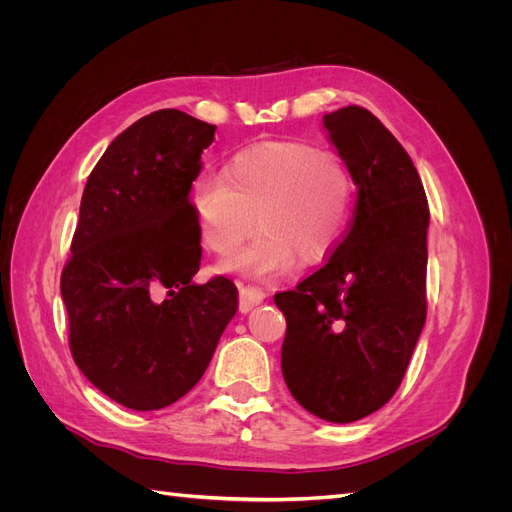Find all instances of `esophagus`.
I'll use <instances>...</instances> for the list:
<instances>
[{"mask_svg": "<svg viewBox=\"0 0 512 512\" xmlns=\"http://www.w3.org/2000/svg\"><path fill=\"white\" fill-rule=\"evenodd\" d=\"M265 290L258 288V286H241L239 288V309L241 314H247L250 309H254L256 305H260L265 301Z\"/></svg>", "mask_w": 512, "mask_h": 512, "instance_id": "obj_1", "label": "esophagus"}]
</instances>
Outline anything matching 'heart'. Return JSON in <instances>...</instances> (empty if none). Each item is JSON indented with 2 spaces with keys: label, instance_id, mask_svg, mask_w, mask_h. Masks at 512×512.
<instances>
[{
  "label": "heart",
  "instance_id": "heart-1",
  "mask_svg": "<svg viewBox=\"0 0 512 512\" xmlns=\"http://www.w3.org/2000/svg\"><path fill=\"white\" fill-rule=\"evenodd\" d=\"M190 205L211 252H235L256 224L258 235L224 262L252 277L286 273L297 256L318 262L342 239L352 205V177L333 151L269 141L232 156L220 175L192 181Z\"/></svg>",
  "mask_w": 512,
  "mask_h": 512
}]
</instances>
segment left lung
<instances>
[{
  "instance_id": "8db88e82",
  "label": "left lung",
  "mask_w": 512,
  "mask_h": 512,
  "mask_svg": "<svg viewBox=\"0 0 512 512\" xmlns=\"http://www.w3.org/2000/svg\"><path fill=\"white\" fill-rule=\"evenodd\" d=\"M322 126L359 190L352 224L327 265L273 301L292 397L352 423L395 395L425 327L429 207L406 149L367 108L344 106Z\"/></svg>"
}]
</instances>
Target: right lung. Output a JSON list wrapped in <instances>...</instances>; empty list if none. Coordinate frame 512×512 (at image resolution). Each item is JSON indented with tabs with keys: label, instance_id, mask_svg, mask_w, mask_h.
I'll use <instances>...</instances> for the list:
<instances>
[{
	"label": "right lung",
	"instance_id": "add662e5",
	"mask_svg": "<svg viewBox=\"0 0 512 512\" xmlns=\"http://www.w3.org/2000/svg\"><path fill=\"white\" fill-rule=\"evenodd\" d=\"M215 126L177 108L138 119L108 145L81 198L61 273L70 350L85 378L130 410L175 404L203 378L239 292L200 269L190 205Z\"/></svg>",
	"mask_w": 512,
	"mask_h": 512
}]
</instances>
